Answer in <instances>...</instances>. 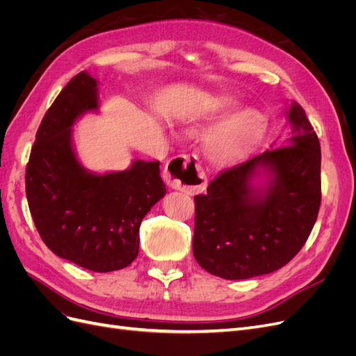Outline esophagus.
I'll list each match as a JSON object with an SVG mask.
<instances>
[{
	"mask_svg": "<svg viewBox=\"0 0 356 356\" xmlns=\"http://www.w3.org/2000/svg\"><path fill=\"white\" fill-rule=\"evenodd\" d=\"M166 184L175 190L195 195L207 188V175L196 154L177 156L169 160L165 175Z\"/></svg>",
	"mask_w": 356,
	"mask_h": 356,
	"instance_id": "34e87169",
	"label": "esophagus"
}]
</instances>
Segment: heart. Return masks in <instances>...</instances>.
Instances as JSON below:
<instances>
[{"mask_svg":"<svg viewBox=\"0 0 356 356\" xmlns=\"http://www.w3.org/2000/svg\"><path fill=\"white\" fill-rule=\"evenodd\" d=\"M234 110L236 104L232 101L211 99L184 122L188 132L199 135L226 118L224 122L220 121L222 123L213 129L207 139L208 153L215 160H238L260 144L266 135L267 118L261 111L245 108L229 118L228 115Z\"/></svg>","mask_w":356,"mask_h":356,"instance_id":"1","label":"heart"}]
</instances>
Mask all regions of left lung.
<instances>
[{
	"label": "left lung",
	"mask_w": 356,
	"mask_h": 356,
	"mask_svg": "<svg viewBox=\"0 0 356 356\" xmlns=\"http://www.w3.org/2000/svg\"><path fill=\"white\" fill-rule=\"evenodd\" d=\"M293 136L222 170L195 196L193 254L211 275L250 279L272 273L297 255L321 207V145L305 110L286 111ZM264 175L263 186L255 177Z\"/></svg>",
	"instance_id": "1"
}]
</instances>
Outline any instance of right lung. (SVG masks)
<instances>
[{
    "instance_id": "add662e5",
    "label": "right lung",
    "mask_w": 356,
    "mask_h": 356,
    "mask_svg": "<svg viewBox=\"0 0 356 356\" xmlns=\"http://www.w3.org/2000/svg\"><path fill=\"white\" fill-rule=\"evenodd\" d=\"M98 81L81 71L62 89L35 135L26 165V199L42 242L88 270L106 273L131 264L139 225L166 195L160 161L135 160L122 172L93 174L77 159L72 126L96 111Z\"/></svg>"
}]
</instances>
